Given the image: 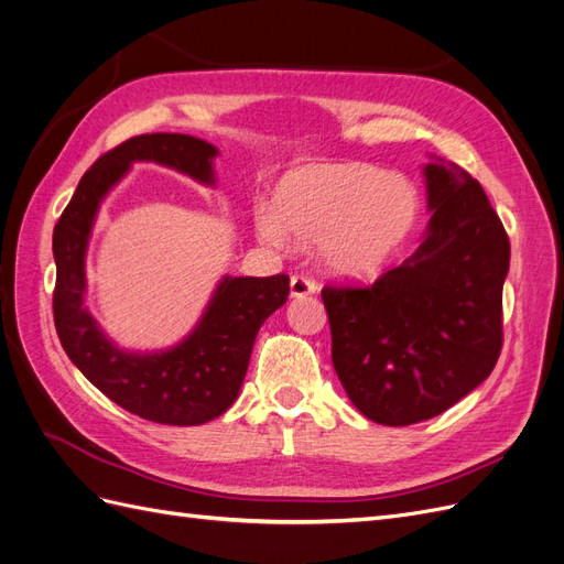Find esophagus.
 <instances>
[{"label":"esophagus","mask_w":564,"mask_h":564,"mask_svg":"<svg viewBox=\"0 0 564 564\" xmlns=\"http://www.w3.org/2000/svg\"><path fill=\"white\" fill-rule=\"evenodd\" d=\"M316 283L312 281V279H306V276H293L290 279V295L293 297H308V295H314L316 293Z\"/></svg>","instance_id":"esophagus-1"}]
</instances>
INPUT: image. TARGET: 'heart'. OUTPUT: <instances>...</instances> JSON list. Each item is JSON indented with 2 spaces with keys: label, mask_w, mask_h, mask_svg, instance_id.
I'll return each instance as SVG.
<instances>
[{
  "label": "heart",
  "mask_w": 564,
  "mask_h": 564,
  "mask_svg": "<svg viewBox=\"0 0 564 564\" xmlns=\"http://www.w3.org/2000/svg\"><path fill=\"white\" fill-rule=\"evenodd\" d=\"M420 217V192L403 173L362 161H321L290 171L271 210H258L260 239L271 246L318 243L323 267L366 279L395 256Z\"/></svg>",
  "instance_id": "1"
}]
</instances>
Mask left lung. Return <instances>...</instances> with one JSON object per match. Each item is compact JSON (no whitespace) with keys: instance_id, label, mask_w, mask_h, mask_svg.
Instances as JSON below:
<instances>
[{"instance_id":"left-lung-1","label":"left lung","mask_w":564,"mask_h":564,"mask_svg":"<svg viewBox=\"0 0 564 564\" xmlns=\"http://www.w3.org/2000/svg\"><path fill=\"white\" fill-rule=\"evenodd\" d=\"M431 220L412 256L368 288H323L333 366L368 420L408 426L480 387L501 351L511 243L478 180L424 163Z\"/></svg>"}]
</instances>
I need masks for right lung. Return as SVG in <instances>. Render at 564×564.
Wrapping results in <instances>:
<instances>
[{
	"label": "right lung",
	"mask_w": 564,
	"mask_h": 564,
	"mask_svg": "<svg viewBox=\"0 0 564 564\" xmlns=\"http://www.w3.org/2000/svg\"><path fill=\"white\" fill-rule=\"evenodd\" d=\"M215 144L185 133H148L102 154L53 229L56 290L53 321L61 344L82 375L119 408L142 420L196 426L220 416L239 398L252 344L262 323L290 293L285 274L225 276L194 328L169 349L129 351L102 333L84 304L86 250L105 196L135 161H154L202 185H215Z\"/></svg>",
	"instance_id": "right-lung-1"
}]
</instances>
